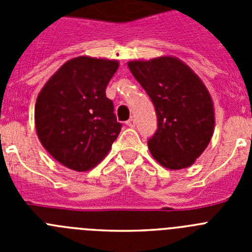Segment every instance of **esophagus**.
Here are the masks:
<instances>
[{"mask_svg": "<svg viewBox=\"0 0 252 252\" xmlns=\"http://www.w3.org/2000/svg\"><path fill=\"white\" fill-rule=\"evenodd\" d=\"M126 125H127L128 127H135V120H133L132 117H131V119L128 120V121H126Z\"/></svg>", "mask_w": 252, "mask_h": 252, "instance_id": "esophagus-1", "label": "esophagus"}]
</instances>
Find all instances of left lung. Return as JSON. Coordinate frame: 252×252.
I'll list each match as a JSON object with an SVG mask.
<instances>
[{
	"label": "left lung",
	"instance_id": "8db88e82",
	"mask_svg": "<svg viewBox=\"0 0 252 252\" xmlns=\"http://www.w3.org/2000/svg\"><path fill=\"white\" fill-rule=\"evenodd\" d=\"M153 101L158 130L148 141L154 159L164 168H188L212 139L215 110L208 90L186 63L174 57L127 63Z\"/></svg>",
	"mask_w": 252,
	"mask_h": 252
}]
</instances>
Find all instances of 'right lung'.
<instances>
[{
	"label": "right lung",
	"instance_id": "add662e5",
	"mask_svg": "<svg viewBox=\"0 0 252 252\" xmlns=\"http://www.w3.org/2000/svg\"><path fill=\"white\" fill-rule=\"evenodd\" d=\"M117 60L77 57L58 69L40 91L35 127L55 160L77 171L95 166L111 150L122 125L113 113L106 87Z\"/></svg>",
	"mask_w": 252,
	"mask_h": 252
}]
</instances>
